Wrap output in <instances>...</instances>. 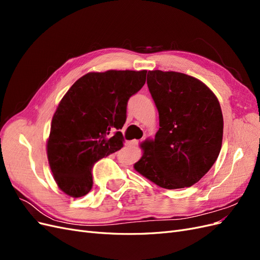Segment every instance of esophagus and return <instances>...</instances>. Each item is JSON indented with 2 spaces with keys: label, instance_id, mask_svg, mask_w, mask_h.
<instances>
[{
  "label": "esophagus",
  "instance_id": "34e87169",
  "mask_svg": "<svg viewBox=\"0 0 260 260\" xmlns=\"http://www.w3.org/2000/svg\"><path fill=\"white\" fill-rule=\"evenodd\" d=\"M138 143V141L137 140H132V141H127V142H125V146H128V147H131V146H135L136 144Z\"/></svg>",
  "mask_w": 260,
  "mask_h": 260
}]
</instances>
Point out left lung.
Returning <instances> with one entry per match:
<instances>
[{"label":"left lung","instance_id":"8db88e82","mask_svg":"<svg viewBox=\"0 0 260 260\" xmlns=\"http://www.w3.org/2000/svg\"><path fill=\"white\" fill-rule=\"evenodd\" d=\"M147 86L159 114L155 139L140 144L133 165L140 175L168 190L191 186L205 176L222 145L223 117L215 93L196 78L149 70Z\"/></svg>","mask_w":260,"mask_h":260}]
</instances>
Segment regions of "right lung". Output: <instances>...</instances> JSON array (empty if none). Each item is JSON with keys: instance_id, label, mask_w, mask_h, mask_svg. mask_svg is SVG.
Returning <instances> with one entry per match:
<instances>
[{"instance_id": "1", "label": "right lung", "mask_w": 260, "mask_h": 260, "mask_svg": "<svg viewBox=\"0 0 260 260\" xmlns=\"http://www.w3.org/2000/svg\"><path fill=\"white\" fill-rule=\"evenodd\" d=\"M147 70L91 72L79 78L54 113L46 154L60 191L81 198L91 190L92 167L123 146L127 103L145 83Z\"/></svg>"}]
</instances>
